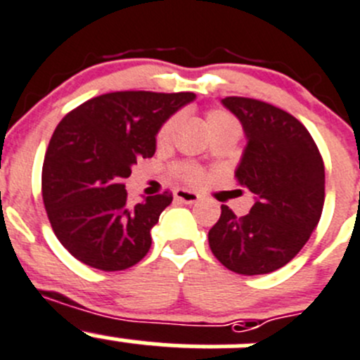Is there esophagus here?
Wrapping results in <instances>:
<instances>
[{"mask_svg": "<svg viewBox=\"0 0 360 360\" xmlns=\"http://www.w3.org/2000/svg\"><path fill=\"white\" fill-rule=\"evenodd\" d=\"M174 197H176L177 200L184 202V204H195V202L200 200L198 193H195V191H190V190H184V188H177V190L174 191Z\"/></svg>", "mask_w": 360, "mask_h": 360, "instance_id": "obj_1", "label": "esophagus"}]
</instances>
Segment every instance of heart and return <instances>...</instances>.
Returning a JSON list of instances; mask_svg holds the SVG:
<instances>
[{
    "label": "heart",
    "mask_w": 360,
    "mask_h": 360,
    "mask_svg": "<svg viewBox=\"0 0 360 360\" xmlns=\"http://www.w3.org/2000/svg\"><path fill=\"white\" fill-rule=\"evenodd\" d=\"M177 124H179V114H172V116L167 117L156 131V142L160 146L169 144L176 134ZM205 127L211 135L225 130H239L237 120L225 109H209L205 112ZM174 174L190 184H200L205 179L204 170L193 163H177V165H174Z\"/></svg>",
    "instance_id": "1"
}]
</instances>
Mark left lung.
<instances>
[{
    "label": "left lung",
    "instance_id": "8db88e82",
    "mask_svg": "<svg viewBox=\"0 0 360 360\" xmlns=\"http://www.w3.org/2000/svg\"><path fill=\"white\" fill-rule=\"evenodd\" d=\"M221 102L246 131L236 179L257 200L240 218L221 205L209 246L233 273H273L302 250L319 225L326 200L322 155L304 124L287 110L244 96Z\"/></svg>",
    "mask_w": 360,
    "mask_h": 360
}]
</instances>
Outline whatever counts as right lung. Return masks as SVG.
<instances>
[{
    "instance_id": "obj_1",
    "label": "right lung",
    "mask_w": 360,
    "mask_h": 360,
    "mask_svg": "<svg viewBox=\"0 0 360 360\" xmlns=\"http://www.w3.org/2000/svg\"><path fill=\"white\" fill-rule=\"evenodd\" d=\"M193 93L116 91L66 114L41 167V197L59 243L82 264L124 271L151 248V229L172 202L169 190L128 204L131 165L151 158L156 131Z\"/></svg>"
}]
</instances>
